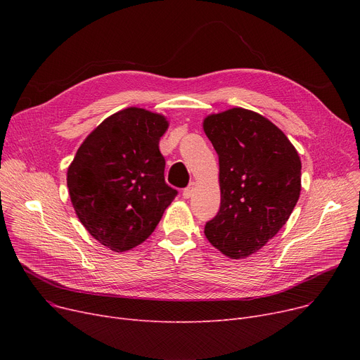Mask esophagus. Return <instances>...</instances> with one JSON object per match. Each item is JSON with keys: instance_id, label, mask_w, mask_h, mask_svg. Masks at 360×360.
I'll list each match as a JSON object with an SVG mask.
<instances>
[{"instance_id": "obj_1", "label": "esophagus", "mask_w": 360, "mask_h": 360, "mask_svg": "<svg viewBox=\"0 0 360 360\" xmlns=\"http://www.w3.org/2000/svg\"><path fill=\"white\" fill-rule=\"evenodd\" d=\"M194 191H195V184L191 182L190 186H186L185 190L182 191V197H184V198H191V197L194 195Z\"/></svg>"}]
</instances>
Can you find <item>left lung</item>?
<instances>
[{"mask_svg": "<svg viewBox=\"0 0 360 360\" xmlns=\"http://www.w3.org/2000/svg\"><path fill=\"white\" fill-rule=\"evenodd\" d=\"M202 128L219 156L220 210L205 238L232 259L261 250L286 224L300 195V158L280 128L257 112L232 108Z\"/></svg>", "mask_w": 360, "mask_h": 360, "instance_id": "8db88e82", "label": "left lung"}]
</instances>
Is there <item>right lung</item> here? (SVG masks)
<instances>
[{
    "mask_svg": "<svg viewBox=\"0 0 360 360\" xmlns=\"http://www.w3.org/2000/svg\"><path fill=\"white\" fill-rule=\"evenodd\" d=\"M160 113L127 108L94 128L68 166L72 207L87 232L124 252L144 242L178 191L165 182Z\"/></svg>",
    "mask_w": 360,
    "mask_h": 360,
    "instance_id": "add662e5",
    "label": "right lung"
}]
</instances>
